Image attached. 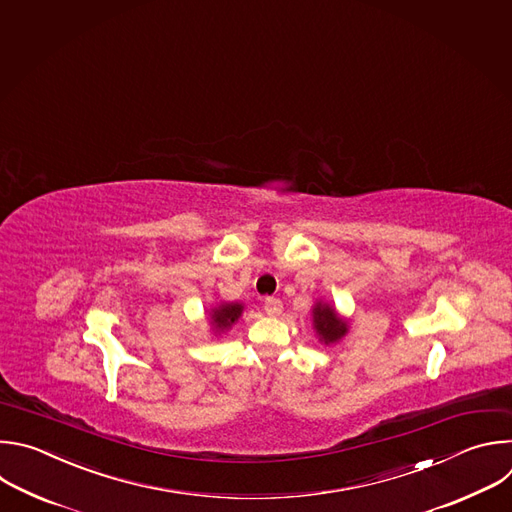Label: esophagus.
Masks as SVG:
<instances>
[{
  "instance_id": "34e87169",
  "label": "esophagus",
  "mask_w": 512,
  "mask_h": 512,
  "mask_svg": "<svg viewBox=\"0 0 512 512\" xmlns=\"http://www.w3.org/2000/svg\"><path fill=\"white\" fill-rule=\"evenodd\" d=\"M264 311H266V315H270V317H280V313H282V302H280L278 298H266V300H264Z\"/></svg>"
}]
</instances>
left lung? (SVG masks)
<instances>
[{
  "instance_id": "1",
  "label": "left lung",
  "mask_w": 512,
  "mask_h": 512,
  "mask_svg": "<svg viewBox=\"0 0 512 512\" xmlns=\"http://www.w3.org/2000/svg\"><path fill=\"white\" fill-rule=\"evenodd\" d=\"M311 319H313L315 335L325 345L339 343L349 333V321L341 317L335 306L323 298L313 304Z\"/></svg>"
}]
</instances>
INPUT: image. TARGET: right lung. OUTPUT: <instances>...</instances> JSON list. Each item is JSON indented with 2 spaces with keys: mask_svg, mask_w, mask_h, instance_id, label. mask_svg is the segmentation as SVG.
<instances>
[{
  "mask_svg": "<svg viewBox=\"0 0 512 512\" xmlns=\"http://www.w3.org/2000/svg\"><path fill=\"white\" fill-rule=\"evenodd\" d=\"M242 313H244V302H226L224 300V302L212 306L208 315H210V327H212L214 337L228 333L238 323Z\"/></svg>",
  "mask_w": 512,
  "mask_h": 512,
  "instance_id": "obj_1",
  "label": "right lung"
}]
</instances>
